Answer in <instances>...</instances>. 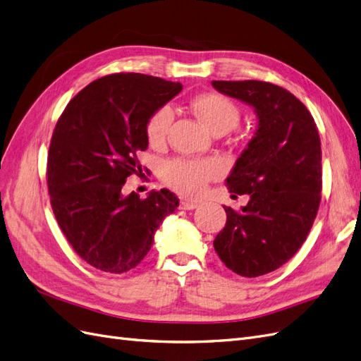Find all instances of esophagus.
Wrapping results in <instances>:
<instances>
[{
  "label": "esophagus",
  "instance_id": "1",
  "mask_svg": "<svg viewBox=\"0 0 361 361\" xmlns=\"http://www.w3.org/2000/svg\"><path fill=\"white\" fill-rule=\"evenodd\" d=\"M197 206H199V202H195V200H190V199H182L180 200V209L191 211V209H195Z\"/></svg>",
  "mask_w": 361,
  "mask_h": 361
}]
</instances>
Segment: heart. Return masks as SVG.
I'll use <instances>...</instances> for the list:
<instances>
[{
    "instance_id": "b5f03b06",
    "label": "heart",
    "mask_w": 361,
    "mask_h": 361,
    "mask_svg": "<svg viewBox=\"0 0 361 361\" xmlns=\"http://www.w3.org/2000/svg\"><path fill=\"white\" fill-rule=\"evenodd\" d=\"M192 108L195 114L214 134L228 133L241 117L238 105L221 93H203L194 97ZM170 106H161L152 114L146 123V135L152 146H161L167 140L173 123ZM220 174V166L209 159H171L162 169V179L169 187L180 194L197 195L206 182Z\"/></svg>"
}]
</instances>
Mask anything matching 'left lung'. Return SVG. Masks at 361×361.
<instances>
[{
    "label": "left lung",
    "mask_w": 361,
    "mask_h": 361,
    "mask_svg": "<svg viewBox=\"0 0 361 361\" xmlns=\"http://www.w3.org/2000/svg\"><path fill=\"white\" fill-rule=\"evenodd\" d=\"M214 89L255 108V137L235 162L227 188L248 194L241 211L223 206L227 221L214 248L243 277L276 271L297 253L318 214L321 140L305 105L265 81H212Z\"/></svg>",
    "instance_id": "left-lung-1"
}]
</instances>
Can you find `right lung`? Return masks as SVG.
<instances>
[{"label": "right lung", "instance_id": "1", "mask_svg": "<svg viewBox=\"0 0 361 361\" xmlns=\"http://www.w3.org/2000/svg\"><path fill=\"white\" fill-rule=\"evenodd\" d=\"M182 90L143 73H113L90 82L64 108L48 154V191L61 232L87 264L111 274L135 268L164 218L179 206L169 190L146 199L122 188L141 173L146 123Z\"/></svg>", "mask_w": 361, "mask_h": 361}]
</instances>
